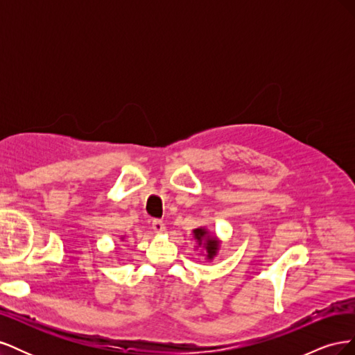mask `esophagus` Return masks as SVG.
I'll use <instances>...</instances> for the list:
<instances>
[{
  "instance_id": "34e87169",
  "label": "esophagus",
  "mask_w": 355,
  "mask_h": 355,
  "mask_svg": "<svg viewBox=\"0 0 355 355\" xmlns=\"http://www.w3.org/2000/svg\"><path fill=\"white\" fill-rule=\"evenodd\" d=\"M153 230H154V232H157V234H163V232L166 231L164 222H163V220H159V219L153 220Z\"/></svg>"
}]
</instances>
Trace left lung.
<instances>
[{"label":"left lung","instance_id":"1","mask_svg":"<svg viewBox=\"0 0 355 355\" xmlns=\"http://www.w3.org/2000/svg\"><path fill=\"white\" fill-rule=\"evenodd\" d=\"M192 237L196 240V249H201L204 259L211 262L220 250V240L216 234L210 232L206 227L192 230Z\"/></svg>","mask_w":355,"mask_h":355}]
</instances>
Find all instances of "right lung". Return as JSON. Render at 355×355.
Masks as SVG:
<instances>
[{
    "instance_id": "obj_1",
    "label": "right lung",
    "mask_w": 355,
    "mask_h": 355,
    "mask_svg": "<svg viewBox=\"0 0 355 355\" xmlns=\"http://www.w3.org/2000/svg\"><path fill=\"white\" fill-rule=\"evenodd\" d=\"M121 239H124V237H121Z\"/></svg>"
}]
</instances>
